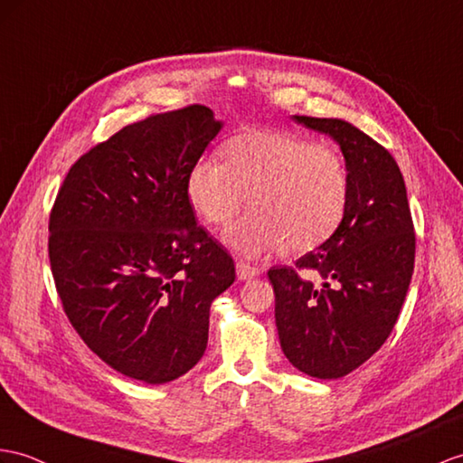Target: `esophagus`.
Segmentation results:
<instances>
[{
    "label": "esophagus",
    "instance_id": "obj_1",
    "mask_svg": "<svg viewBox=\"0 0 463 463\" xmlns=\"http://www.w3.org/2000/svg\"><path fill=\"white\" fill-rule=\"evenodd\" d=\"M235 270H238V279L240 280H247V279H253L255 275H259V269L245 263V261H238L235 263Z\"/></svg>",
    "mask_w": 463,
    "mask_h": 463
}]
</instances>
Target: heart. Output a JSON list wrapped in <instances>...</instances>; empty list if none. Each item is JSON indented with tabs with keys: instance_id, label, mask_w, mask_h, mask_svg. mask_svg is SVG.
Returning <instances> with one entry per match:
<instances>
[{
	"instance_id": "heart-1",
	"label": "heart",
	"mask_w": 463,
	"mask_h": 463,
	"mask_svg": "<svg viewBox=\"0 0 463 463\" xmlns=\"http://www.w3.org/2000/svg\"><path fill=\"white\" fill-rule=\"evenodd\" d=\"M222 163L190 166L184 194L208 225L228 223L251 198L253 212L223 232V241L245 257L288 247L317 250L344 220L349 173L342 153L280 129H251L222 146Z\"/></svg>"
}]
</instances>
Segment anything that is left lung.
Wrapping results in <instances>:
<instances>
[{
  "mask_svg": "<svg viewBox=\"0 0 463 463\" xmlns=\"http://www.w3.org/2000/svg\"><path fill=\"white\" fill-rule=\"evenodd\" d=\"M340 145L349 173L344 220L295 267L269 269L288 362L317 379L352 373L385 344L414 270V225L397 161L344 119L295 116ZM317 272L323 285L301 277Z\"/></svg>",
  "mask_w": 463,
  "mask_h": 463,
  "instance_id": "8db88e82",
  "label": "left lung"
}]
</instances>
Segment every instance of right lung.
I'll return each mask as SVG.
<instances>
[{"instance_id":"right-lung-1","label":"right lung","mask_w":463,"mask_h":463,"mask_svg":"<svg viewBox=\"0 0 463 463\" xmlns=\"http://www.w3.org/2000/svg\"><path fill=\"white\" fill-rule=\"evenodd\" d=\"M220 129L198 104L131 123L71 166L51 210V270L72 328L101 362L149 385L200 362L210 304L235 280L184 194Z\"/></svg>"}]
</instances>
